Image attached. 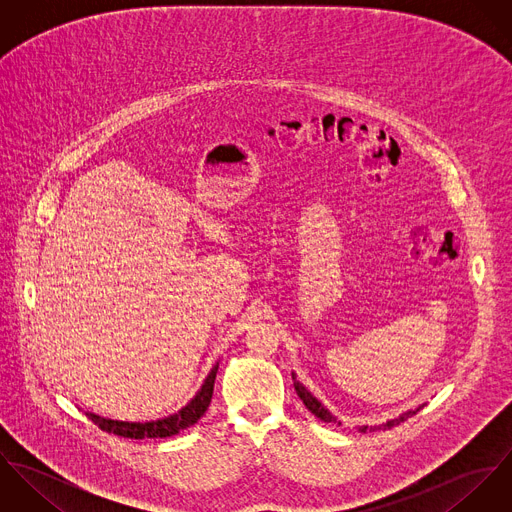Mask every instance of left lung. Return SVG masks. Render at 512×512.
Returning <instances> with one entry per match:
<instances>
[{"instance_id":"8db88e82","label":"left lung","mask_w":512,"mask_h":512,"mask_svg":"<svg viewBox=\"0 0 512 512\" xmlns=\"http://www.w3.org/2000/svg\"><path fill=\"white\" fill-rule=\"evenodd\" d=\"M292 376L293 380H295V374H293V372ZM293 386H295L297 396L303 400L305 408H307L311 414H315V416H317L319 420H323V422H333V424L337 422V418H335V416H333V414H331V412H329V410H327V408H325V406H323V404H321V402H319V400H317V398H315V396H313V394L303 386V384H299V382L295 380V382H293ZM422 408H424V404H422V406H418L416 410H408V412H404L402 416H398V418H394V420H388V422H386V424H382L380 428H384V430L388 428V430H390V428H394V426L402 424L404 420L412 418V416H414L416 412H420ZM366 428H368V426H361V432H366ZM370 430H374V428H370Z\"/></svg>"}]
</instances>
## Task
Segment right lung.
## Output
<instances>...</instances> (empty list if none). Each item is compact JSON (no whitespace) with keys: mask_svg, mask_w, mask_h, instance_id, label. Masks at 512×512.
I'll use <instances>...</instances> for the list:
<instances>
[{"mask_svg":"<svg viewBox=\"0 0 512 512\" xmlns=\"http://www.w3.org/2000/svg\"><path fill=\"white\" fill-rule=\"evenodd\" d=\"M217 370L219 363L213 366V370L209 372V376L205 378L201 390L195 394V398L181 408L177 414L161 418V420H153V422H118V420H108V418H100L96 414H88V418L104 432L114 434V436H122V438L146 439V438H169L179 434L181 430L197 424L203 414L207 412L211 398H213V388H215V378H217Z\"/></svg>","mask_w":512,"mask_h":512,"instance_id":"1","label":"right lung"}]
</instances>
